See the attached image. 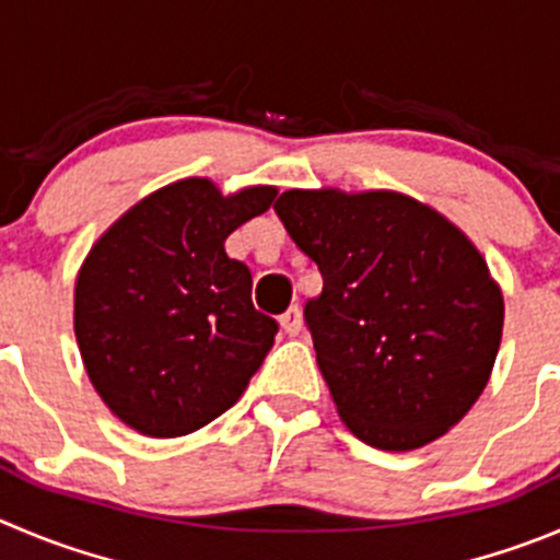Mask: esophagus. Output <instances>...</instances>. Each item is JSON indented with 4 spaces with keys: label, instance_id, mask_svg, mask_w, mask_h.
<instances>
[{
    "label": "esophagus",
    "instance_id": "1",
    "mask_svg": "<svg viewBox=\"0 0 560 560\" xmlns=\"http://www.w3.org/2000/svg\"><path fill=\"white\" fill-rule=\"evenodd\" d=\"M280 327H283V332L291 335V338H294V335H300L302 332V311H300V307L291 305L289 311L280 316Z\"/></svg>",
    "mask_w": 560,
    "mask_h": 560
}]
</instances>
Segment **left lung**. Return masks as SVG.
Instances as JSON below:
<instances>
[{"mask_svg":"<svg viewBox=\"0 0 560 560\" xmlns=\"http://www.w3.org/2000/svg\"><path fill=\"white\" fill-rule=\"evenodd\" d=\"M275 211L324 277L305 322L340 420L380 451L434 443L500 349L503 294L483 255L401 191L289 189Z\"/></svg>","mask_w":560,"mask_h":560,"instance_id":"left-lung-1","label":"left lung"}]
</instances>
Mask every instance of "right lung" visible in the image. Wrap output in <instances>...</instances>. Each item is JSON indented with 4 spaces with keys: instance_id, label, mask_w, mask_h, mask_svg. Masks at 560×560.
Segmentation results:
<instances>
[{
    "instance_id": "add662e5",
    "label": "right lung",
    "mask_w": 560,
    "mask_h": 560,
    "mask_svg": "<svg viewBox=\"0 0 560 560\" xmlns=\"http://www.w3.org/2000/svg\"><path fill=\"white\" fill-rule=\"evenodd\" d=\"M275 186L222 195L184 178L142 197L93 244L77 275L73 332L112 415L145 436L203 429L242 398L275 343L253 307V275L225 238L275 200Z\"/></svg>"
}]
</instances>
